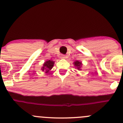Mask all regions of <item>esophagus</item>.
<instances>
[{"instance_id":"34e87169","label":"esophagus","mask_w":123,"mask_h":123,"mask_svg":"<svg viewBox=\"0 0 123 123\" xmlns=\"http://www.w3.org/2000/svg\"><path fill=\"white\" fill-rule=\"evenodd\" d=\"M65 55H61L60 56V58L61 59H65Z\"/></svg>"}]
</instances>
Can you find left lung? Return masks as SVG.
Masks as SVG:
<instances>
[{"instance_id":"8db88e82","label":"left lung","mask_w":123,"mask_h":123,"mask_svg":"<svg viewBox=\"0 0 123 123\" xmlns=\"http://www.w3.org/2000/svg\"><path fill=\"white\" fill-rule=\"evenodd\" d=\"M73 65H74V66H75V68L77 70H81V68L82 67V65H83V63L79 61H74V62H73Z\"/></svg>"}]
</instances>
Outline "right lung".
Returning <instances> with one entry per match:
<instances>
[{"label":"right lung","mask_w":123,"mask_h":123,"mask_svg":"<svg viewBox=\"0 0 123 123\" xmlns=\"http://www.w3.org/2000/svg\"><path fill=\"white\" fill-rule=\"evenodd\" d=\"M54 65V61L52 60H47L46 62H44L43 65V66L41 68V70L42 71H44L46 73L49 72L50 70L53 68Z\"/></svg>","instance_id":"obj_1"}]
</instances>
